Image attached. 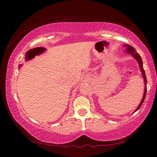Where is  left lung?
Segmentation results:
<instances>
[{
    "label": "left lung",
    "instance_id": "obj_1",
    "mask_svg": "<svg viewBox=\"0 0 157 157\" xmlns=\"http://www.w3.org/2000/svg\"><path fill=\"white\" fill-rule=\"evenodd\" d=\"M124 46L126 47V52L127 53H129V54H131L132 56L136 60L137 62L139 63V68H140L141 69V74H142V76H143V78H144V96H143V98L142 99H141L140 104H139V105L138 106V107H137V109H136V110L134 111H136L137 110H139V108L141 106V105H142L144 101V98H145V96H146V94H147V77H146V74H145V71H144V69L143 68V62H142V60H141V58L140 56H139V53H136V51L135 49L133 48L132 46H129V45H124Z\"/></svg>",
    "mask_w": 157,
    "mask_h": 157
}]
</instances>
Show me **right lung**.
<instances>
[{"label": "right lung", "mask_w": 157, "mask_h": 157, "mask_svg": "<svg viewBox=\"0 0 157 157\" xmlns=\"http://www.w3.org/2000/svg\"><path fill=\"white\" fill-rule=\"evenodd\" d=\"M45 51H46V48H44V47H37V48H34L33 49H31V50L28 51V52L25 53V61H29L30 59H33V58L36 56L39 55L40 53H44ZM21 66L22 65H21V64L19 65L18 66L19 69H20Z\"/></svg>", "instance_id": "obj_1"}]
</instances>
